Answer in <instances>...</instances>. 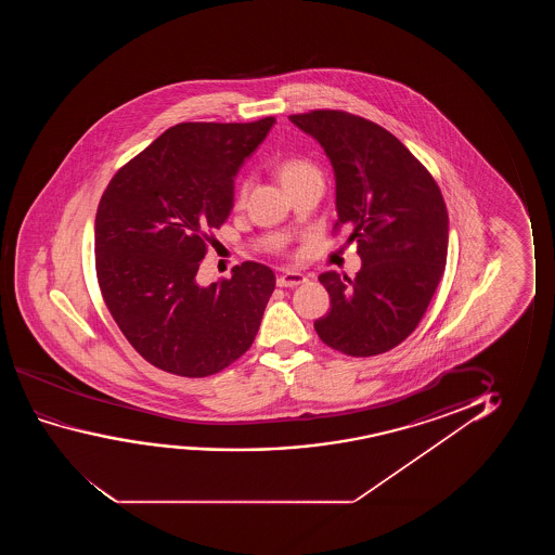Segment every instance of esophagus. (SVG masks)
<instances>
[{"instance_id":"34e87169","label":"esophagus","mask_w":555,"mask_h":555,"mask_svg":"<svg viewBox=\"0 0 555 555\" xmlns=\"http://www.w3.org/2000/svg\"><path fill=\"white\" fill-rule=\"evenodd\" d=\"M305 281H307L305 274L288 271V273H282L281 276L276 279V286H281V288H294V286L304 284Z\"/></svg>"}]
</instances>
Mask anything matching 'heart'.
<instances>
[{
    "mask_svg": "<svg viewBox=\"0 0 555 555\" xmlns=\"http://www.w3.org/2000/svg\"><path fill=\"white\" fill-rule=\"evenodd\" d=\"M276 175H279V180L286 190L296 188L305 180L320 178L319 168L314 167L311 160L304 159V157H286V159L279 160L276 163ZM246 193H248V182H243L238 188V195H236L238 205L246 198Z\"/></svg>",
    "mask_w": 555,
    "mask_h": 555,
    "instance_id": "1",
    "label": "heart"
}]
</instances>
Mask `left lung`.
Instances as JSON below:
<instances>
[{
    "label": "left lung",
    "instance_id": "1",
    "mask_svg": "<svg viewBox=\"0 0 555 555\" xmlns=\"http://www.w3.org/2000/svg\"><path fill=\"white\" fill-rule=\"evenodd\" d=\"M289 121L319 140L335 170L339 218L362 269L354 279L319 276L330 312L314 322L327 347L347 357L383 354L425 317L448 261V208L425 165L377 122L343 109H312Z\"/></svg>",
    "mask_w": 555,
    "mask_h": 555
}]
</instances>
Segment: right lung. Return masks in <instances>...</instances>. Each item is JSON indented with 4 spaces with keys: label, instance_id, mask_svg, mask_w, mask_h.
<instances>
[{
    "label": "right lung",
    "instance_id": "obj_1",
    "mask_svg": "<svg viewBox=\"0 0 555 555\" xmlns=\"http://www.w3.org/2000/svg\"><path fill=\"white\" fill-rule=\"evenodd\" d=\"M274 117L180 122L122 165L100 198L94 266L127 341L163 372L208 377L250 349L274 273L256 261L198 286V267L233 206V176Z\"/></svg>",
    "mask_w": 555,
    "mask_h": 555
}]
</instances>
